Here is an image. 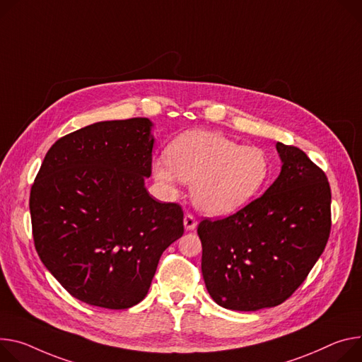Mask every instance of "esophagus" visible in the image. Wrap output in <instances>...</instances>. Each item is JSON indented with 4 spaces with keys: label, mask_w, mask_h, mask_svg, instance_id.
<instances>
[{
    "label": "esophagus",
    "mask_w": 362,
    "mask_h": 362,
    "mask_svg": "<svg viewBox=\"0 0 362 362\" xmlns=\"http://www.w3.org/2000/svg\"><path fill=\"white\" fill-rule=\"evenodd\" d=\"M183 223H185V228L187 229V231H192V229H194L196 225H198V219H196L192 214H186Z\"/></svg>",
    "instance_id": "obj_1"
}]
</instances>
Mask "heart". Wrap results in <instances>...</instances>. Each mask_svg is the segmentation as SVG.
<instances>
[{
    "label": "heart",
    "instance_id": "b5f03b06",
    "mask_svg": "<svg viewBox=\"0 0 362 362\" xmlns=\"http://www.w3.org/2000/svg\"><path fill=\"white\" fill-rule=\"evenodd\" d=\"M154 180L168 192L179 179L192 183L193 204L202 212L221 216L250 204L269 179L270 161L264 150L241 146L221 133L192 129L168 148V158L151 163Z\"/></svg>",
    "mask_w": 362,
    "mask_h": 362
}]
</instances>
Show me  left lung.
Segmentation results:
<instances>
[{"instance_id":"obj_1","label":"left lung","mask_w":362,"mask_h":362,"mask_svg":"<svg viewBox=\"0 0 362 362\" xmlns=\"http://www.w3.org/2000/svg\"><path fill=\"white\" fill-rule=\"evenodd\" d=\"M281 172L259 198L223 219H204L202 276L222 308L254 312L296 291L331 233V187L298 147L277 143Z\"/></svg>"}]
</instances>
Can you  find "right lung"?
<instances>
[{
  "label": "right lung",
  "mask_w": 362,
  "mask_h": 362,
  "mask_svg": "<svg viewBox=\"0 0 362 362\" xmlns=\"http://www.w3.org/2000/svg\"><path fill=\"white\" fill-rule=\"evenodd\" d=\"M148 118L103 121L59 139L30 192L36 251L78 300L128 309L150 288L158 259L183 235V211L156 201Z\"/></svg>",
  "instance_id": "1"
}]
</instances>
